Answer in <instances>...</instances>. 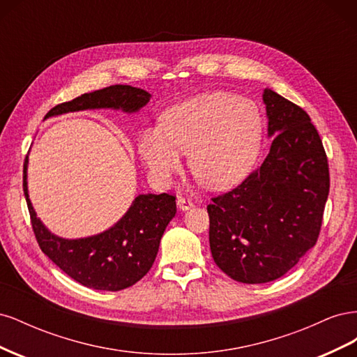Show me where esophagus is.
Here are the masks:
<instances>
[{"label": "esophagus", "instance_id": "esophagus-1", "mask_svg": "<svg viewBox=\"0 0 357 357\" xmlns=\"http://www.w3.org/2000/svg\"><path fill=\"white\" fill-rule=\"evenodd\" d=\"M192 207H193V202H192L190 199L183 198V197H180V198L177 199V208H178L180 211H188V210H190Z\"/></svg>", "mask_w": 357, "mask_h": 357}]
</instances>
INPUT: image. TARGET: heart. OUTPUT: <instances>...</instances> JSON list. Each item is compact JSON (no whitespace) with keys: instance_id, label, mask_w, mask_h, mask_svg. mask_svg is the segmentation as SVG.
<instances>
[{"instance_id":"heart-1","label":"heart","mask_w":357,"mask_h":357,"mask_svg":"<svg viewBox=\"0 0 357 357\" xmlns=\"http://www.w3.org/2000/svg\"><path fill=\"white\" fill-rule=\"evenodd\" d=\"M262 132V117L255 102L211 91L168 107L160 125L139 131L137 150L160 185H169L189 152V167L202 185L225 190L250 174Z\"/></svg>"}]
</instances>
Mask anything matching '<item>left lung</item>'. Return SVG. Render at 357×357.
Wrapping results in <instances>:
<instances>
[{"label":"left lung","instance_id":"8db88e82","mask_svg":"<svg viewBox=\"0 0 357 357\" xmlns=\"http://www.w3.org/2000/svg\"><path fill=\"white\" fill-rule=\"evenodd\" d=\"M262 100L268 156L207 207L215 265L247 284L280 278L314 247L329 195L328 158L310 116L268 88Z\"/></svg>","mask_w":357,"mask_h":357}]
</instances>
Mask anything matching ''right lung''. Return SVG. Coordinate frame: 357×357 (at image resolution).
Instances as JSON below:
<instances>
[{
	"label": "right lung",
	"instance_id": "add662e5",
	"mask_svg": "<svg viewBox=\"0 0 357 357\" xmlns=\"http://www.w3.org/2000/svg\"><path fill=\"white\" fill-rule=\"evenodd\" d=\"M152 98L144 89L114 84L83 93L59 104L45 119L84 110H121L138 113ZM28 156L24 165V193L38 245L50 261L80 284L117 291L135 284L152 268L162 235L176 215V197L142 193L109 229L83 238H63L37 218L28 193Z\"/></svg>",
	"mask_w": 357,
	"mask_h": 357
}]
</instances>
